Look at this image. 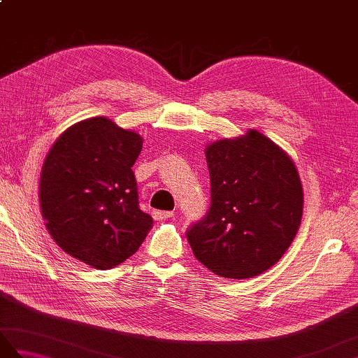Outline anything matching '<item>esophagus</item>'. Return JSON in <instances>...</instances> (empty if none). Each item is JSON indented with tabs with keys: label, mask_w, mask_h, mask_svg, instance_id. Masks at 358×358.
<instances>
[{
	"label": "esophagus",
	"mask_w": 358,
	"mask_h": 358,
	"mask_svg": "<svg viewBox=\"0 0 358 358\" xmlns=\"http://www.w3.org/2000/svg\"><path fill=\"white\" fill-rule=\"evenodd\" d=\"M154 218L158 220V222H162V220H167V218H172L173 217V212H167V210H154Z\"/></svg>",
	"instance_id": "esophagus-1"
}]
</instances>
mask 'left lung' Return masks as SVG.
<instances>
[{
    "instance_id": "obj_1",
    "label": "left lung",
    "mask_w": 358,
    "mask_h": 358,
    "mask_svg": "<svg viewBox=\"0 0 358 358\" xmlns=\"http://www.w3.org/2000/svg\"><path fill=\"white\" fill-rule=\"evenodd\" d=\"M210 208L186 232L215 275L245 280L275 264L301 222L303 187L291 158L257 131L206 148Z\"/></svg>"
}]
</instances>
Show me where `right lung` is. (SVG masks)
I'll use <instances>...</instances> for the list:
<instances>
[{"mask_svg":"<svg viewBox=\"0 0 358 358\" xmlns=\"http://www.w3.org/2000/svg\"><path fill=\"white\" fill-rule=\"evenodd\" d=\"M143 138L104 117L71 126L53 143L40 178L41 214L66 254L110 269L134 255L154 220L138 206L132 166Z\"/></svg>","mask_w":358,"mask_h":358,"instance_id":"right-lung-1","label":"right lung"}]
</instances>
